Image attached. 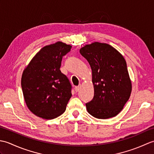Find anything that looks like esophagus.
<instances>
[{
  "label": "esophagus",
  "instance_id": "1",
  "mask_svg": "<svg viewBox=\"0 0 154 154\" xmlns=\"http://www.w3.org/2000/svg\"><path fill=\"white\" fill-rule=\"evenodd\" d=\"M79 89H80V87L79 86H76L75 87V91H76V92H78V91H79Z\"/></svg>",
  "mask_w": 154,
  "mask_h": 154
}]
</instances>
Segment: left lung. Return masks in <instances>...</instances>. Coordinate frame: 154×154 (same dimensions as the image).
Listing matches in <instances>:
<instances>
[{
	"mask_svg": "<svg viewBox=\"0 0 154 154\" xmlns=\"http://www.w3.org/2000/svg\"><path fill=\"white\" fill-rule=\"evenodd\" d=\"M80 54L92 69L94 97L86 103L91 115L99 119L116 116L132 91V83L124 57L110 45L99 42L86 45Z\"/></svg>",
	"mask_w": 154,
	"mask_h": 154,
	"instance_id": "obj_1",
	"label": "left lung"
}]
</instances>
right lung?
<instances>
[{"mask_svg": "<svg viewBox=\"0 0 154 154\" xmlns=\"http://www.w3.org/2000/svg\"><path fill=\"white\" fill-rule=\"evenodd\" d=\"M71 48L61 42L44 46L23 72L21 87L25 102L37 116L53 119L66 109L72 87L60 69L62 57Z\"/></svg>", "mask_w": 154, "mask_h": 154, "instance_id": "obj_1", "label": "right lung"}]
</instances>
